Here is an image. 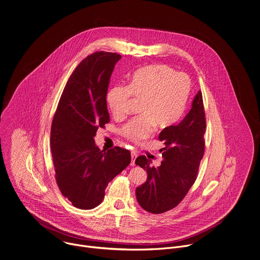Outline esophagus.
<instances>
[{
  "label": "esophagus",
  "instance_id": "obj_1",
  "mask_svg": "<svg viewBox=\"0 0 260 260\" xmlns=\"http://www.w3.org/2000/svg\"><path fill=\"white\" fill-rule=\"evenodd\" d=\"M131 155H132V164H131V166H135V159L137 158V153H136V151H132V153H131Z\"/></svg>",
  "mask_w": 260,
  "mask_h": 260
}]
</instances>
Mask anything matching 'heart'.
I'll use <instances>...</instances> for the list:
<instances>
[{
	"mask_svg": "<svg viewBox=\"0 0 260 260\" xmlns=\"http://www.w3.org/2000/svg\"><path fill=\"white\" fill-rule=\"evenodd\" d=\"M190 89V80L185 74L175 73L165 64H153L137 71L128 85L111 87L107 92V104L115 117H122L133 95L143 99V115L131 119L121 127L124 138L140 142L152 135L155 125L165 128L181 117Z\"/></svg>",
	"mask_w": 260,
	"mask_h": 260,
	"instance_id": "b5f03b06",
	"label": "heart"
}]
</instances>
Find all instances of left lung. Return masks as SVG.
<instances>
[{"instance_id":"left-lung-1","label":"left lung","mask_w":260,"mask_h":260,"mask_svg":"<svg viewBox=\"0 0 260 260\" xmlns=\"http://www.w3.org/2000/svg\"><path fill=\"white\" fill-rule=\"evenodd\" d=\"M206 118L202 91L194 96L191 109L177 125H171L159 134L165 148L162 161L157 168L151 160L141 155L136 165L147 172V180L136 189L139 205L153 214L175 208L186 196L198 177L205 152L204 135Z\"/></svg>"}]
</instances>
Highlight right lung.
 Here are the masks:
<instances>
[{"instance_id":"1","label":"right lung","mask_w":260,"mask_h":260,"mask_svg":"<svg viewBox=\"0 0 260 260\" xmlns=\"http://www.w3.org/2000/svg\"><path fill=\"white\" fill-rule=\"evenodd\" d=\"M120 58L104 51L84 58L69 78L52 120L50 146L56 183L78 209L99 206L108 183L131 162L128 150H100L94 142L98 128L109 122L106 95Z\"/></svg>"}]
</instances>
